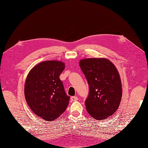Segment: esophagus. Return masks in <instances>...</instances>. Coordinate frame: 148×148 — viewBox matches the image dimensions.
<instances>
[{
	"label": "esophagus",
	"instance_id": "esophagus-1",
	"mask_svg": "<svg viewBox=\"0 0 148 148\" xmlns=\"http://www.w3.org/2000/svg\"><path fill=\"white\" fill-rule=\"evenodd\" d=\"M78 100V98L77 97H71V101H75Z\"/></svg>",
	"mask_w": 148,
	"mask_h": 148
}]
</instances>
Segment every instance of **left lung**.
<instances>
[{"mask_svg": "<svg viewBox=\"0 0 148 148\" xmlns=\"http://www.w3.org/2000/svg\"><path fill=\"white\" fill-rule=\"evenodd\" d=\"M88 80L89 92L85 101L86 110L96 120H104L118 109L122 89L120 75L106 58H88L79 62Z\"/></svg>", "mask_w": 148, "mask_h": 148, "instance_id": "1", "label": "left lung"}]
</instances>
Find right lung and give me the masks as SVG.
I'll list each match as a JSON object with an SVG mask.
<instances>
[{"instance_id":"right-lung-1","label":"right lung","mask_w":148,"mask_h":148,"mask_svg":"<svg viewBox=\"0 0 148 148\" xmlns=\"http://www.w3.org/2000/svg\"><path fill=\"white\" fill-rule=\"evenodd\" d=\"M65 64L58 60L40 62L29 71L25 84L26 102L32 112L46 121L56 119L69 104L59 75Z\"/></svg>"}]
</instances>
